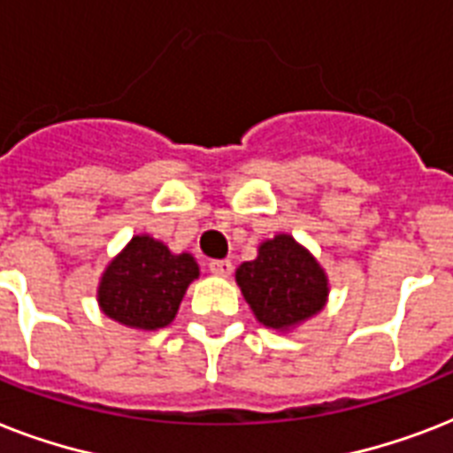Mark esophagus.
Instances as JSON below:
<instances>
[{"label": "esophagus", "instance_id": "1", "mask_svg": "<svg viewBox=\"0 0 453 453\" xmlns=\"http://www.w3.org/2000/svg\"><path fill=\"white\" fill-rule=\"evenodd\" d=\"M209 270H211L216 277H227L233 273V263L230 261H211L209 263Z\"/></svg>", "mask_w": 453, "mask_h": 453}]
</instances>
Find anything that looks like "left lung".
<instances>
[{
    "mask_svg": "<svg viewBox=\"0 0 453 453\" xmlns=\"http://www.w3.org/2000/svg\"><path fill=\"white\" fill-rule=\"evenodd\" d=\"M234 280L268 329L287 331L324 308L329 280L308 249L291 234H275L258 247L254 261L242 263Z\"/></svg>",
    "mask_w": 453,
    "mask_h": 453,
    "instance_id": "8db88e82",
    "label": "left lung"
}]
</instances>
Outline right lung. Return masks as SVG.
<instances>
[{
  "mask_svg": "<svg viewBox=\"0 0 453 453\" xmlns=\"http://www.w3.org/2000/svg\"><path fill=\"white\" fill-rule=\"evenodd\" d=\"M197 277L199 265L190 254H171L150 234H136L103 273L98 305L110 319L131 329H162L173 322Z\"/></svg>",
  "mask_w": 453,
  "mask_h": 453,
  "instance_id": "add662e5",
  "label": "right lung"
}]
</instances>
